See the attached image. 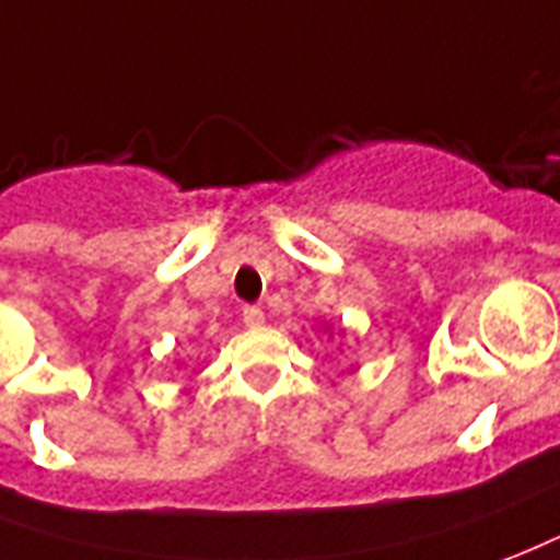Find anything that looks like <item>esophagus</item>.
<instances>
[{
    "label": "esophagus",
    "instance_id": "34e87169",
    "mask_svg": "<svg viewBox=\"0 0 560 560\" xmlns=\"http://www.w3.org/2000/svg\"><path fill=\"white\" fill-rule=\"evenodd\" d=\"M241 319H244V325H247V328H259V325L265 322V310L256 307V304H250V307H244Z\"/></svg>",
    "mask_w": 560,
    "mask_h": 560
}]
</instances>
